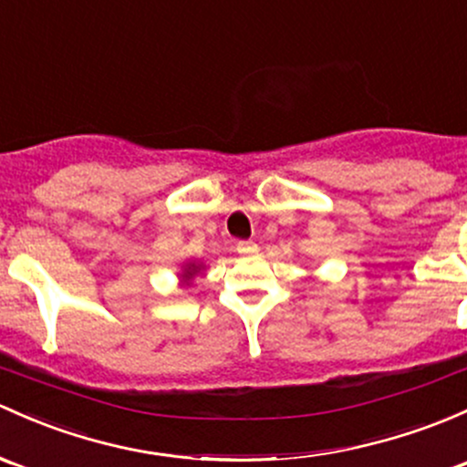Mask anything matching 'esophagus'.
<instances>
[{
	"label": "esophagus",
	"instance_id": "obj_1",
	"mask_svg": "<svg viewBox=\"0 0 467 467\" xmlns=\"http://www.w3.org/2000/svg\"><path fill=\"white\" fill-rule=\"evenodd\" d=\"M257 244H254V242H239L237 244V253L239 254H254V253H257Z\"/></svg>",
	"mask_w": 467,
	"mask_h": 467
}]
</instances>
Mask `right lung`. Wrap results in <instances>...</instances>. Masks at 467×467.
<instances>
[{
	"instance_id": "right-lung-1",
	"label": "right lung",
	"mask_w": 467,
	"mask_h": 467,
	"mask_svg": "<svg viewBox=\"0 0 467 467\" xmlns=\"http://www.w3.org/2000/svg\"><path fill=\"white\" fill-rule=\"evenodd\" d=\"M201 268H203V264H194V262L185 264L183 273H181V279H183V284H188V286H190V282H192V279L196 277V273H199Z\"/></svg>"
}]
</instances>
